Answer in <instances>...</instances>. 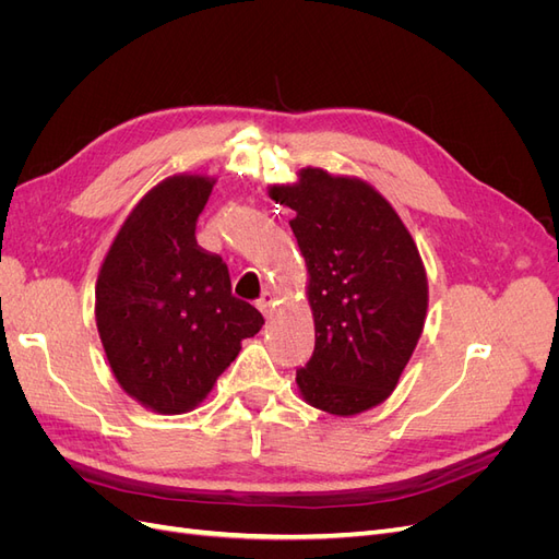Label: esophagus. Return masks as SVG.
Returning <instances> with one entry per match:
<instances>
[{
    "label": "esophagus",
    "instance_id": "1",
    "mask_svg": "<svg viewBox=\"0 0 559 559\" xmlns=\"http://www.w3.org/2000/svg\"><path fill=\"white\" fill-rule=\"evenodd\" d=\"M257 308L267 317L270 312H273V308H275V296L270 294V292H263V294H261V298L257 300Z\"/></svg>",
    "mask_w": 559,
    "mask_h": 559
}]
</instances>
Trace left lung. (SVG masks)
Returning a JSON list of instances; mask_svg holds the SVG:
<instances>
[{"label":"left lung","mask_w":559,"mask_h":559,"mask_svg":"<svg viewBox=\"0 0 559 559\" xmlns=\"http://www.w3.org/2000/svg\"><path fill=\"white\" fill-rule=\"evenodd\" d=\"M267 195L289 222L308 265L314 352L296 370L302 399L331 415L382 403L425 329L429 286L417 245L394 207L357 177L319 167Z\"/></svg>","instance_id":"8db88e82"}]
</instances>
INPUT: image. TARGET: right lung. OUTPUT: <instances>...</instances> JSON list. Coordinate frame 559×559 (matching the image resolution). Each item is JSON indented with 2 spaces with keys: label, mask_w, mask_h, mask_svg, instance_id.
<instances>
[{
  "label": "right lung",
  "mask_w": 559,
  "mask_h": 559,
  "mask_svg": "<svg viewBox=\"0 0 559 559\" xmlns=\"http://www.w3.org/2000/svg\"><path fill=\"white\" fill-rule=\"evenodd\" d=\"M214 179L175 175L154 186L114 238L95 286L99 341L114 376L160 415L193 411L263 326L230 294L228 265L195 242Z\"/></svg>",
  "instance_id": "1"
}]
</instances>
